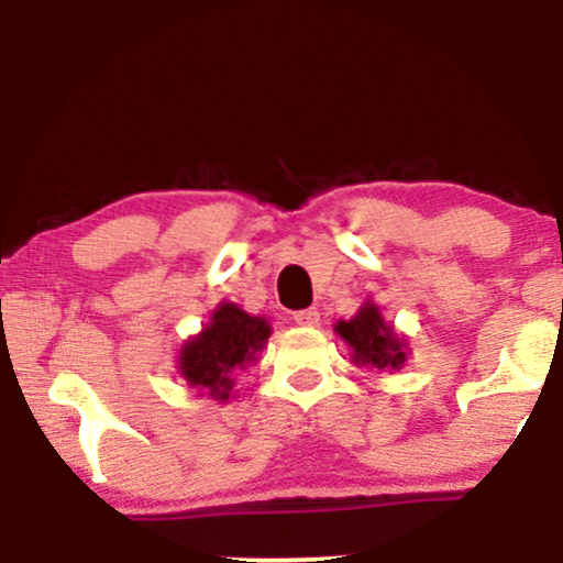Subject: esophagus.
I'll list each match as a JSON object with an SVG mask.
<instances>
[{"instance_id": "1", "label": "esophagus", "mask_w": 563, "mask_h": 563, "mask_svg": "<svg viewBox=\"0 0 563 563\" xmlns=\"http://www.w3.org/2000/svg\"><path fill=\"white\" fill-rule=\"evenodd\" d=\"M295 322L302 328H314L320 322V312L314 310V307H310V310H299L295 312Z\"/></svg>"}]
</instances>
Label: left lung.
Segmentation results:
<instances>
[{
	"label": "left lung",
	"mask_w": 563,
	"mask_h": 563,
	"mask_svg": "<svg viewBox=\"0 0 563 563\" xmlns=\"http://www.w3.org/2000/svg\"><path fill=\"white\" fill-rule=\"evenodd\" d=\"M335 333L351 345L353 364L376 368H402L407 361V343L395 328L387 325L379 307L372 299L361 305V310L351 320H341Z\"/></svg>",
	"instance_id": "8db88e82"
}]
</instances>
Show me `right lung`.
<instances>
[{"instance_id": "right-lung-1", "label": "right lung", "mask_w": 563, "mask_h": 563, "mask_svg": "<svg viewBox=\"0 0 563 563\" xmlns=\"http://www.w3.org/2000/svg\"><path fill=\"white\" fill-rule=\"evenodd\" d=\"M272 335L266 318L243 312L233 302H220L210 325L189 338L179 351V374L189 387L228 402L233 391V372L256 361V353Z\"/></svg>"}]
</instances>
